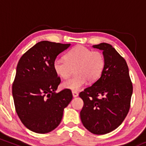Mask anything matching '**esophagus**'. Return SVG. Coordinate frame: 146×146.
Masks as SVG:
<instances>
[{
  "mask_svg": "<svg viewBox=\"0 0 146 146\" xmlns=\"http://www.w3.org/2000/svg\"><path fill=\"white\" fill-rule=\"evenodd\" d=\"M72 94H73V98H76V97L78 96V93L76 91H73L72 92Z\"/></svg>",
  "mask_w": 146,
  "mask_h": 146,
  "instance_id": "obj_1",
  "label": "esophagus"
}]
</instances>
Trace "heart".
I'll list each match as a JSON object with an SVG mask.
<instances>
[{"mask_svg":"<svg viewBox=\"0 0 146 146\" xmlns=\"http://www.w3.org/2000/svg\"><path fill=\"white\" fill-rule=\"evenodd\" d=\"M105 65V57L102 52L93 51L83 45H78L66 53L65 59L55 60L53 69L58 76L66 79L75 68L76 75L64 82L62 86L76 91L86 84L87 80L90 82L97 81L103 73Z\"/></svg>","mask_w":146,"mask_h":146,"instance_id":"heart-1","label":"heart"}]
</instances>
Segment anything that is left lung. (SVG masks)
I'll list each match as a JSON object with an SVG mask.
<instances>
[{
  "mask_svg": "<svg viewBox=\"0 0 146 146\" xmlns=\"http://www.w3.org/2000/svg\"><path fill=\"white\" fill-rule=\"evenodd\" d=\"M93 47L103 51L106 65L101 77L79 95L84 102L80 118L91 133L104 135L118 128L128 115L132 84L126 62L112 45Z\"/></svg>",
  "mask_w": 146,
  "mask_h": 146,
  "instance_id": "1",
  "label": "left lung"
}]
</instances>
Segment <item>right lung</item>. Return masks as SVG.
<instances>
[{"mask_svg": "<svg viewBox=\"0 0 146 146\" xmlns=\"http://www.w3.org/2000/svg\"><path fill=\"white\" fill-rule=\"evenodd\" d=\"M71 44L41 41L29 48L18 62L12 85L18 116L26 128L44 134L58 126L64 109L73 98L71 90L56 93L60 78L53 62Z\"/></svg>", "mask_w": 146, "mask_h": 146, "instance_id": "add662e5", "label": "right lung"}]
</instances>
